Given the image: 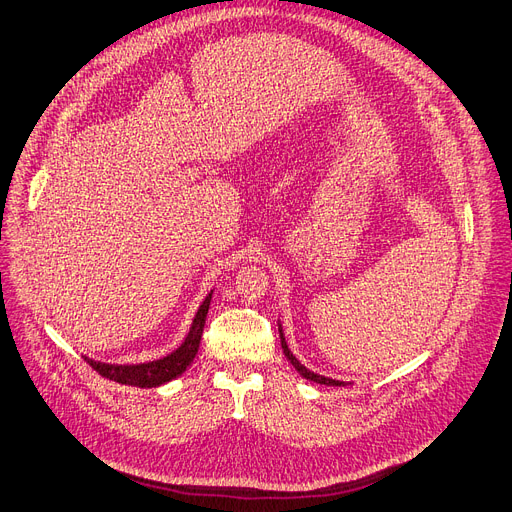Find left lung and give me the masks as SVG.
I'll return each instance as SVG.
<instances>
[{
  "label": "left lung",
  "mask_w": 512,
  "mask_h": 512,
  "mask_svg": "<svg viewBox=\"0 0 512 512\" xmlns=\"http://www.w3.org/2000/svg\"><path fill=\"white\" fill-rule=\"evenodd\" d=\"M278 331H280V344H282V352H285V356L289 358L291 361V365L299 371V375L301 377H306V380H310V382H316V384H325V386H346V382H339V380H331V377H325V375H318V373H314V371H310V369H306L304 365H301L297 358L293 356V352L289 350V346H287V342H285V335H282V329H280V325H278Z\"/></svg>",
  "instance_id": "left-lung-1"
}]
</instances>
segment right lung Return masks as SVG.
<instances>
[{
  "instance_id": "obj_1",
  "label": "right lung",
  "mask_w": 512,
  "mask_h": 512,
  "mask_svg": "<svg viewBox=\"0 0 512 512\" xmlns=\"http://www.w3.org/2000/svg\"><path fill=\"white\" fill-rule=\"evenodd\" d=\"M211 297L213 293H208V297L202 301V306L198 308L194 323L189 327V333L183 339V344L175 352L160 358V361H149L141 365H109V363L92 361L88 356H84V361L99 375L107 377V380L126 384V386L156 388L170 380H175V377H179L189 365H192V361L198 354L202 331H204V320L208 314V306H211Z\"/></svg>"
}]
</instances>
